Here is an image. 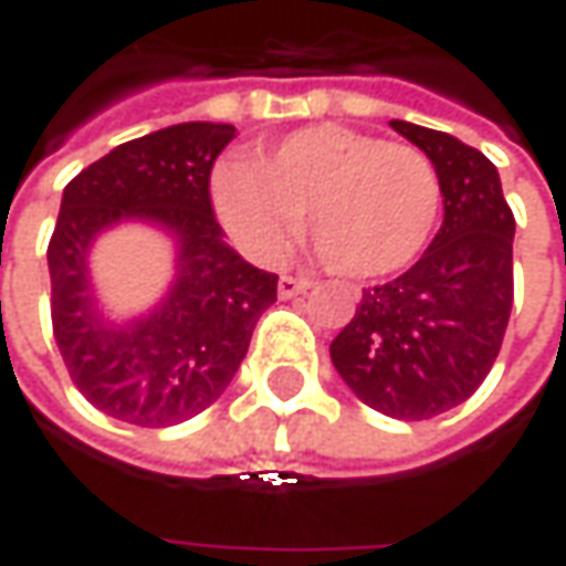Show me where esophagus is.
<instances>
[{
  "label": "esophagus",
  "mask_w": 566,
  "mask_h": 566,
  "mask_svg": "<svg viewBox=\"0 0 566 566\" xmlns=\"http://www.w3.org/2000/svg\"><path fill=\"white\" fill-rule=\"evenodd\" d=\"M305 290H312V280H305V276H280V283H276L280 298H295V295L305 293Z\"/></svg>",
  "instance_id": "obj_1"
}]
</instances>
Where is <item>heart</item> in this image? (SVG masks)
Returning a JSON list of instances; mask_svg holds the SVG:
<instances>
[{"mask_svg":"<svg viewBox=\"0 0 566 566\" xmlns=\"http://www.w3.org/2000/svg\"><path fill=\"white\" fill-rule=\"evenodd\" d=\"M213 205L258 261H280L302 217L315 254L343 276L406 268L441 213V179L412 144H387L343 125L302 128L254 166H223Z\"/></svg>","mask_w":566,"mask_h":566,"instance_id":"b5f03b06","label":"heart"}]
</instances>
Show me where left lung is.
<instances>
[{"label":"left lung","instance_id":"left-lung-1","mask_svg":"<svg viewBox=\"0 0 566 566\" xmlns=\"http://www.w3.org/2000/svg\"><path fill=\"white\" fill-rule=\"evenodd\" d=\"M431 160L444 223L397 280L365 290L331 359L365 406L422 422L469 400L501 353L513 305V213L489 157L460 138L390 122Z\"/></svg>","mask_w":566,"mask_h":566}]
</instances>
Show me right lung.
I'll return each instance as SVG.
<instances>
[{
  "instance_id": "1",
  "label": "right lung",
  "mask_w": 566,
  "mask_h": 566,
  "mask_svg": "<svg viewBox=\"0 0 566 566\" xmlns=\"http://www.w3.org/2000/svg\"><path fill=\"white\" fill-rule=\"evenodd\" d=\"M232 138L223 122H179L113 147L62 191L46 249L55 346L87 402L119 422L169 428L205 412L276 302V273L229 249L210 207V169ZM119 222L164 228L177 245L167 295L128 322L103 316L90 283V249Z\"/></svg>"
}]
</instances>
